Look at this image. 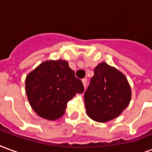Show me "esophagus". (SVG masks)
Here are the masks:
<instances>
[{"instance_id": "obj_1", "label": "esophagus", "mask_w": 152, "mask_h": 152, "mask_svg": "<svg viewBox=\"0 0 152 152\" xmlns=\"http://www.w3.org/2000/svg\"><path fill=\"white\" fill-rule=\"evenodd\" d=\"M82 82H83V84L84 87L86 88V86H87V78H83V79H82Z\"/></svg>"}]
</instances>
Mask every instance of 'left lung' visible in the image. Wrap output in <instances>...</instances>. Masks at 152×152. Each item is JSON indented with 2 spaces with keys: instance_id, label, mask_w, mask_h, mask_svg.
<instances>
[{
  "instance_id": "8db88e82",
  "label": "left lung",
  "mask_w": 152,
  "mask_h": 152,
  "mask_svg": "<svg viewBox=\"0 0 152 152\" xmlns=\"http://www.w3.org/2000/svg\"><path fill=\"white\" fill-rule=\"evenodd\" d=\"M130 99L131 89L126 76L107 63H99L84 94L89 117L99 122L114 119L129 105Z\"/></svg>"
}]
</instances>
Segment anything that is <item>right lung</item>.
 Returning <instances> with one entry per match:
<instances>
[{
	"instance_id": "1",
	"label": "right lung",
	"mask_w": 152,
	"mask_h": 152,
	"mask_svg": "<svg viewBox=\"0 0 152 152\" xmlns=\"http://www.w3.org/2000/svg\"><path fill=\"white\" fill-rule=\"evenodd\" d=\"M26 93L33 110L44 119L54 121L65 113L66 105L84 87L64 60L47 61L26 77Z\"/></svg>"
}]
</instances>
